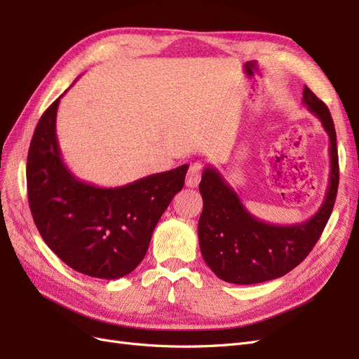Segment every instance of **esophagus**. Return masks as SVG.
<instances>
[{
  "mask_svg": "<svg viewBox=\"0 0 359 359\" xmlns=\"http://www.w3.org/2000/svg\"><path fill=\"white\" fill-rule=\"evenodd\" d=\"M201 175H202V165L198 161L193 163L187 172L186 186L187 187H198V184L201 182Z\"/></svg>",
  "mask_w": 359,
  "mask_h": 359,
  "instance_id": "34e87169",
  "label": "esophagus"
}]
</instances>
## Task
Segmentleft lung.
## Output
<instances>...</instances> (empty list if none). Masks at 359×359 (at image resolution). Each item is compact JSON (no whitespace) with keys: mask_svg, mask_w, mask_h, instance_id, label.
<instances>
[{"mask_svg":"<svg viewBox=\"0 0 359 359\" xmlns=\"http://www.w3.org/2000/svg\"><path fill=\"white\" fill-rule=\"evenodd\" d=\"M302 104L319 118L330 137V181L318 212L295 224L259 220L222 173L206 166L199 184L203 210L198 224L203 260L212 273L233 285H256L283 277L309 256L334 208L339 189V153L330 109L304 86Z\"/></svg>","mask_w":359,"mask_h":359,"instance_id":"obj_1","label":"left lung"}]
</instances>
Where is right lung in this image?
Instances as JSON below:
<instances>
[{
	"label": "right lung",
	"mask_w": 359,
	"mask_h": 359,
	"mask_svg": "<svg viewBox=\"0 0 359 359\" xmlns=\"http://www.w3.org/2000/svg\"><path fill=\"white\" fill-rule=\"evenodd\" d=\"M62 95L41 115L31 139L27 187L32 219L43 241L74 271L106 280L124 277L142 262L160 217L184 187L189 165L119 187L81 181L64 163L57 139Z\"/></svg>",
	"instance_id": "add662e5"
}]
</instances>
